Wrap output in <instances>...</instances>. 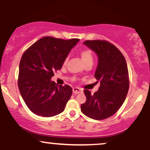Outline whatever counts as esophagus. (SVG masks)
Returning <instances> with one entry per match:
<instances>
[{
    "mask_svg": "<svg viewBox=\"0 0 150 150\" xmlns=\"http://www.w3.org/2000/svg\"><path fill=\"white\" fill-rule=\"evenodd\" d=\"M73 92L74 94H80L82 92V90L81 89L79 88V87H73Z\"/></svg>",
    "mask_w": 150,
    "mask_h": 150,
    "instance_id": "34e87169",
    "label": "esophagus"
}]
</instances>
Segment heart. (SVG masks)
<instances>
[{
	"mask_svg": "<svg viewBox=\"0 0 150 150\" xmlns=\"http://www.w3.org/2000/svg\"><path fill=\"white\" fill-rule=\"evenodd\" d=\"M80 56L84 63H87V62H93L92 53L91 52V51H89L88 49H83L80 51ZM66 61L67 59H65L64 63H66Z\"/></svg>",
	"mask_w": 150,
	"mask_h": 150,
	"instance_id": "heart-1",
	"label": "heart"
}]
</instances>
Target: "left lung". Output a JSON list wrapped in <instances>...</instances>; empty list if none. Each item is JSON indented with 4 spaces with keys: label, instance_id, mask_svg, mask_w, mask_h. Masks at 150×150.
Wrapping results in <instances>:
<instances>
[{
    "label": "left lung",
    "instance_id": "1",
    "mask_svg": "<svg viewBox=\"0 0 150 150\" xmlns=\"http://www.w3.org/2000/svg\"><path fill=\"white\" fill-rule=\"evenodd\" d=\"M83 44L97 54L98 64L94 77L100 86L94 94L84 90L87 100L81 104V111L92 119H106L119 109L128 94L126 61L119 50L106 41L87 40Z\"/></svg>",
    "mask_w": 150,
    "mask_h": 150
}]
</instances>
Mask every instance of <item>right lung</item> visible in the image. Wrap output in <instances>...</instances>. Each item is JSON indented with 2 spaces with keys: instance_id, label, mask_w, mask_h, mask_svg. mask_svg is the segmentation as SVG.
<instances>
[{
  "instance_id": "1",
  "label": "right lung",
  "mask_w": 150,
  "mask_h": 150,
  "mask_svg": "<svg viewBox=\"0 0 150 150\" xmlns=\"http://www.w3.org/2000/svg\"><path fill=\"white\" fill-rule=\"evenodd\" d=\"M78 39L63 40L43 37L22 55L19 66L18 87L27 107L43 117L63 112L73 93L69 85H59L51 77L63 66Z\"/></svg>"
}]
</instances>
